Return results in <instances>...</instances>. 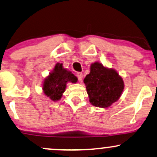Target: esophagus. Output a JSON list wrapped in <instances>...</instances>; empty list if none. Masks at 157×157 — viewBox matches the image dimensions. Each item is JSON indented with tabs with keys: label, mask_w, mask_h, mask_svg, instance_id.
<instances>
[{
	"label": "esophagus",
	"mask_w": 157,
	"mask_h": 157,
	"mask_svg": "<svg viewBox=\"0 0 157 157\" xmlns=\"http://www.w3.org/2000/svg\"><path fill=\"white\" fill-rule=\"evenodd\" d=\"M77 77H78V80L80 81V82H81V81L82 80V77H83V75H82V73H77Z\"/></svg>",
	"instance_id": "obj_1"
}]
</instances>
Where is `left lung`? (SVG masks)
I'll list each match as a JSON object with an SVG mask.
<instances>
[{
  "mask_svg": "<svg viewBox=\"0 0 157 157\" xmlns=\"http://www.w3.org/2000/svg\"><path fill=\"white\" fill-rule=\"evenodd\" d=\"M83 82L90 103L100 108H107L118 101L124 88L122 77L116 70L98 61L91 63Z\"/></svg>",
  "mask_w": 157,
  "mask_h": 157,
  "instance_id": "obj_1",
  "label": "left lung"
}]
</instances>
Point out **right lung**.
Returning <instances> with one entry per match:
<instances>
[{
    "label": "right lung",
    "instance_id": "right-lung-1",
    "mask_svg": "<svg viewBox=\"0 0 157 157\" xmlns=\"http://www.w3.org/2000/svg\"><path fill=\"white\" fill-rule=\"evenodd\" d=\"M77 77L71 71L63 67V63H57L53 70L43 80L42 90L47 97L53 101L61 99L68 82L76 83Z\"/></svg>",
    "mask_w": 157,
    "mask_h": 157
}]
</instances>
